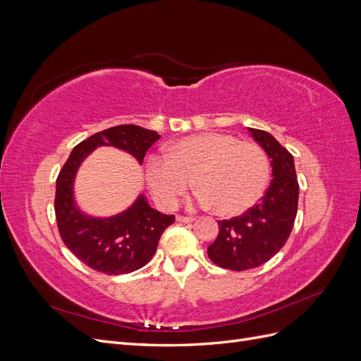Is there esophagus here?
<instances>
[{
    "mask_svg": "<svg viewBox=\"0 0 361 361\" xmlns=\"http://www.w3.org/2000/svg\"><path fill=\"white\" fill-rule=\"evenodd\" d=\"M176 220H178L179 223H192V221H194V218H192V216H183V215H178V216H176Z\"/></svg>",
    "mask_w": 361,
    "mask_h": 361,
    "instance_id": "34e87169",
    "label": "esophagus"
}]
</instances>
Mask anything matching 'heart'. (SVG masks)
Instances as JSON below:
<instances>
[{"instance_id": "heart-1", "label": "heart", "mask_w": 361, "mask_h": 361, "mask_svg": "<svg viewBox=\"0 0 361 361\" xmlns=\"http://www.w3.org/2000/svg\"><path fill=\"white\" fill-rule=\"evenodd\" d=\"M146 178L164 207L176 206L194 179L203 207L233 216L248 211L262 197L269 180V161L255 143L203 133L178 140L169 147V157H149Z\"/></svg>"}]
</instances>
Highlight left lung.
I'll return each mask as SVG.
<instances>
[{"mask_svg":"<svg viewBox=\"0 0 361 361\" xmlns=\"http://www.w3.org/2000/svg\"><path fill=\"white\" fill-rule=\"evenodd\" d=\"M271 159L272 179L262 200L232 220L218 221L220 233L207 247L215 265L245 271L264 265L286 244L298 209V180L293 157L265 130L247 128Z\"/></svg>","mask_w":361,"mask_h":361,"instance_id":"left-lung-1","label":"left lung"}]
</instances>
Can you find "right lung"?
<instances>
[{
	"instance_id": "1",
	"label": "right lung",
	"mask_w": 361,
	"mask_h": 361,
	"mask_svg": "<svg viewBox=\"0 0 361 361\" xmlns=\"http://www.w3.org/2000/svg\"><path fill=\"white\" fill-rule=\"evenodd\" d=\"M161 138L157 130L137 125H118L101 130L73 147L56 183V216L63 243L82 264L108 276L129 274L154 257L159 238L174 223L150 207L141 192L128 209L111 216H94L81 211L75 200V178L93 150L111 146L143 164L147 149Z\"/></svg>"
}]
</instances>
